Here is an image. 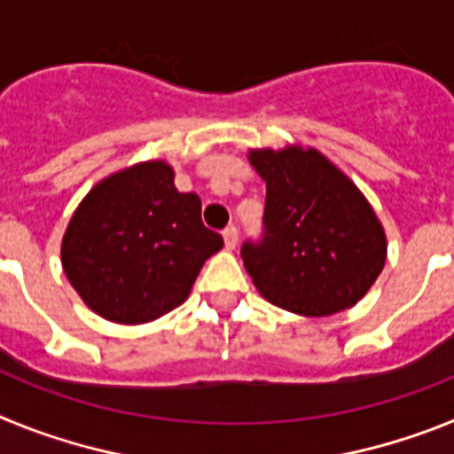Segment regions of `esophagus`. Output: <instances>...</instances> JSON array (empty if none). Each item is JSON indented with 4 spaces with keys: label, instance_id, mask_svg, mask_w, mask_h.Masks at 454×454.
<instances>
[{
    "label": "esophagus",
    "instance_id": "obj_1",
    "mask_svg": "<svg viewBox=\"0 0 454 454\" xmlns=\"http://www.w3.org/2000/svg\"><path fill=\"white\" fill-rule=\"evenodd\" d=\"M223 239L224 247H227V250H234L236 243H239V230H236V227H227V230L223 231Z\"/></svg>",
    "mask_w": 454,
    "mask_h": 454
}]
</instances>
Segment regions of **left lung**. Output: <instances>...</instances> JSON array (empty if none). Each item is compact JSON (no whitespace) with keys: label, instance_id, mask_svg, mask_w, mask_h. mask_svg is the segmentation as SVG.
<instances>
[{"label":"left lung","instance_id":"1","mask_svg":"<svg viewBox=\"0 0 454 454\" xmlns=\"http://www.w3.org/2000/svg\"><path fill=\"white\" fill-rule=\"evenodd\" d=\"M247 159L266 182L262 240L240 247L259 293L316 318L355 307L387 262V234L364 192L314 147Z\"/></svg>","mask_w":454,"mask_h":454}]
</instances>
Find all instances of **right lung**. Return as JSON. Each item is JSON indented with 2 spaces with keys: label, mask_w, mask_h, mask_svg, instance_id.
I'll list each match as a JSON object with an SVG mask.
<instances>
[{
  "label": "right lung",
  "mask_w": 454,
  "mask_h": 454,
  "mask_svg": "<svg viewBox=\"0 0 454 454\" xmlns=\"http://www.w3.org/2000/svg\"><path fill=\"white\" fill-rule=\"evenodd\" d=\"M220 247L198 195L175 188L166 161H145L90 188L63 234L61 263L95 314L140 325L179 307Z\"/></svg>",
  "instance_id": "right-lung-1"
}]
</instances>
